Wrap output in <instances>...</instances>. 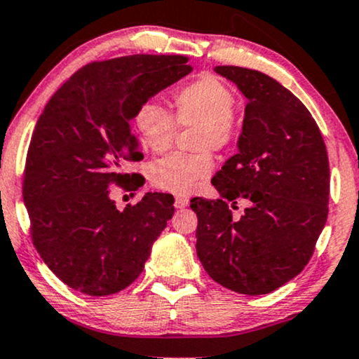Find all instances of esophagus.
Returning <instances> with one entry per match:
<instances>
[{
    "instance_id": "obj_1",
    "label": "esophagus",
    "mask_w": 359,
    "mask_h": 359,
    "mask_svg": "<svg viewBox=\"0 0 359 359\" xmlns=\"http://www.w3.org/2000/svg\"><path fill=\"white\" fill-rule=\"evenodd\" d=\"M174 206H175V208H179V210L187 208V206H189V198H184V196H177V198H175V201H174Z\"/></svg>"
}]
</instances>
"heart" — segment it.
<instances>
[{
    "label": "heart",
    "mask_w": 359,
    "mask_h": 359,
    "mask_svg": "<svg viewBox=\"0 0 359 359\" xmlns=\"http://www.w3.org/2000/svg\"><path fill=\"white\" fill-rule=\"evenodd\" d=\"M234 93L223 79L215 74H201L179 89L174 95L172 114L158 100H148L136 112L135 127L143 144L153 153H164L177 136V123L182 127H198L196 149L219 151L228 146L237 130L234 112ZM213 159L208 153L196 156L169 154L154 161L149 179L156 187L175 195H187L208 177Z\"/></svg>",
    "instance_id": "heart-1"
}]
</instances>
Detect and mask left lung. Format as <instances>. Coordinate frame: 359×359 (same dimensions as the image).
I'll list each match as a JSON object with an SVG mask.
<instances>
[{
  "label": "left lung",
  "instance_id": "8db88e82",
  "mask_svg": "<svg viewBox=\"0 0 359 359\" xmlns=\"http://www.w3.org/2000/svg\"><path fill=\"white\" fill-rule=\"evenodd\" d=\"M215 72L247 99L237 153L211 180L218 200L194 198L196 255L211 278L241 294H266L299 275L329 215L330 169L309 110L266 74ZM250 201L241 219L229 208Z\"/></svg>",
  "mask_w": 359,
  "mask_h": 359
}]
</instances>
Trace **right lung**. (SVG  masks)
Wrapping results in <instances>:
<instances>
[{
	"label": "right lung",
	"instance_id": "add662e5",
	"mask_svg": "<svg viewBox=\"0 0 359 359\" xmlns=\"http://www.w3.org/2000/svg\"><path fill=\"white\" fill-rule=\"evenodd\" d=\"M180 55H131L90 63L45 105L24 174V205L42 260L83 294L109 296L144 269L154 241L174 215L169 194H146L118 211L110 187H130L122 172L141 146L131 122L141 105L191 73Z\"/></svg>",
	"mask_w": 359,
	"mask_h": 359
}]
</instances>
